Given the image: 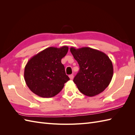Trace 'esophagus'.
Segmentation results:
<instances>
[{"instance_id":"1","label":"esophagus","mask_w":135,"mask_h":135,"mask_svg":"<svg viewBox=\"0 0 135 135\" xmlns=\"http://www.w3.org/2000/svg\"><path fill=\"white\" fill-rule=\"evenodd\" d=\"M69 77H70V79H73V78H74V75H73V74H71V75H69Z\"/></svg>"}]
</instances>
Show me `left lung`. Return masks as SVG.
I'll return each mask as SVG.
<instances>
[{
  "label": "left lung",
  "instance_id": "obj_1",
  "mask_svg": "<svg viewBox=\"0 0 135 135\" xmlns=\"http://www.w3.org/2000/svg\"><path fill=\"white\" fill-rule=\"evenodd\" d=\"M70 51L80 67L73 80L78 90L89 97L104 91L113 76V63L107 54L88 47H72Z\"/></svg>",
  "mask_w": 135,
  "mask_h": 135
}]
</instances>
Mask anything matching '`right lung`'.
I'll use <instances>...</instances> for the list:
<instances>
[{
  "mask_svg": "<svg viewBox=\"0 0 135 135\" xmlns=\"http://www.w3.org/2000/svg\"><path fill=\"white\" fill-rule=\"evenodd\" d=\"M68 47H50L33 56L25 67L24 79L30 89L42 97H52L61 91L70 78L61 59Z\"/></svg>",
  "mask_w": 135,
  "mask_h": 135,
  "instance_id": "add662e5",
  "label": "right lung"
}]
</instances>
